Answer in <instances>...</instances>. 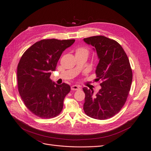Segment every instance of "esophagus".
<instances>
[{"label":"esophagus","instance_id":"1","mask_svg":"<svg viewBox=\"0 0 151 151\" xmlns=\"http://www.w3.org/2000/svg\"><path fill=\"white\" fill-rule=\"evenodd\" d=\"M71 90H73V91H77V90H80V87H78V85H72L71 87Z\"/></svg>","mask_w":151,"mask_h":151}]
</instances>
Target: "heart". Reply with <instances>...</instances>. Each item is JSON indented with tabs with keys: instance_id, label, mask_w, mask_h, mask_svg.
Listing matches in <instances>:
<instances>
[{
	"instance_id": "b5f03b06",
	"label": "heart",
	"mask_w": 151,
	"mask_h": 151,
	"mask_svg": "<svg viewBox=\"0 0 151 151\" xmlns=\"http://www.w3.org/2000/svg\"><path fill=\"white\" fill-rule=\"evenodd\" d=\"M76 54H83L88 57L89 54V51L87 48L79 47L76 50Z\"/></svg>"
}]
</instances>
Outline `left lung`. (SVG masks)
<instances>
[{
	"mask_svg": "<svg viewBox=\"0 0 151 151\" xmlns=\"http://www.w3.org/2000/svg\"><path fill=\"white\" fill-rule=\"evenodd\" d=\"M83 41L97 52L99 62L96 79L103 81L96 95L93 90L83 87V111L94 119H108L120 111L130 90L133 73L130 61L121 45L113 39L95 36L84 38Z\"/></svg>",
	"mask_w": 151,
	"mask_h": 151,
	"instance_id": "1",
	"label": "left lung"
}]
</instances>
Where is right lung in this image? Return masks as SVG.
<instances>
[{"label":"right lung","mask_w":151,"mask_h":151,"mask_svg":"<svg viewBox=\"0 0 151 151\" xmlns=\"http://www.w3.org/2000/svg\"><path fill=\"white\" fill-rule=\"evenodd\" d=\"M75 39H43L28 48L17 66L18 89L26 106L35 115L51 118L60 114L69 85H58L50 79L63 52Z\"/></svg>","instance_id":"right-lung-1"}]
</instances>
